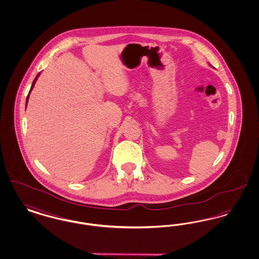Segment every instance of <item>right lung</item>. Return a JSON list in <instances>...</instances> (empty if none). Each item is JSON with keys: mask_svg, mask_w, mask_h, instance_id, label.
Listing matches in <instances>:
<instances>
[{"mask_svg": "<svg viewBox=\"0 0 259 259\" xmlns=\"http://www.w3.org/2000/svg\"><path fill=\"white\" fill-rule=\"evenodd\" d=\"M38 75H39V73L37 74V76H36V78L34 79V81H33V83H32V87H31V89H30V91H29V94H30V92H31V90L33 89V87L35 85V82H36V80H37V77H38ZM29 94H28V96H27V100H26V105H27V103H28V99H29Z\"/></svg>", "mask_w": 259, "mask_h": 259, "instance_id": "right-lung-1", "label": "right lung"}]
</instances>
